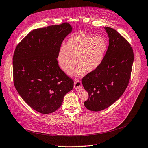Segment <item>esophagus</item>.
Wrapping results in <instances>:
<instances>
[{"instance_id":"obj_1","label":"esophagus","mask_w":148,"mask_h":148,"mask_svg":"<svg viewBox=\"0 0 148 148\" xmlns=\"http://www.w3.org/2000/svg\"><path fill=\"white\" fill-rule=\"evenodd\" d=\"M82 88V84L80 81H76L74 82V88L75 89H79Z\"/></svg>"}]
</instances>
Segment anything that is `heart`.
Returning a JSON list of instances; mask_svg holds the SVG:
<instances>
[{
  "mask_svg": "<svg viewBox=\"0 0 148 148\" xmlns=\"http://www.w3.org/2000/svg\"><path fill=\"white\" fill-rule=\"evenodd\" d=\"M107 50L106 40L100 36L77 34L68 40L60 49L58 61L61 69L70 73L76 63L79 66L72 73L74 77L83 76L86 72L96 70L103 62Z\"/></svg>",
  "mask_w": 148,
  "mask_h": 148,
  "instance_id": "heart-1",
  "label": "heart"
}]
</instances>
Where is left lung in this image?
Instances as JSON below:
<instances>
[{
    "label": "left lung",
    "instance_id": "1",
    "mask_svg": "<svg viewBox=\"0 0 148 148\" xmlns=\"http://www.w3.org/2000/svg\"><path fill=\"white\" fill-rule=\"evenodd\" d=\"M104 29L109 38L104 60L82 80L89 94L84 106L93 111L108 108L123 95L130 80L134 60L133 49L127 41L113 28Z\"/></svg>",
    "mask_w": 148,
    "mask_h": 148
}]
</instances>
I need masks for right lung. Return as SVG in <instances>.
<instances>
[{"mask_svg": "<svg viewBox=\"0 0 148 148\" xmlns=\"http://www.w3.org/2000/svg\"><path fill=\"white\" fill-rule=\"evenodd\" d=\"M72 30L68 23L34 29L15 50V88L29 107L41 114L59 109L64 95L73 88V80L57 60L63 41Z\"/></svg>", "mask_w": 148, "mask_h": 148, "instance_id": "1", "label": "right lung"}]
</instances>
